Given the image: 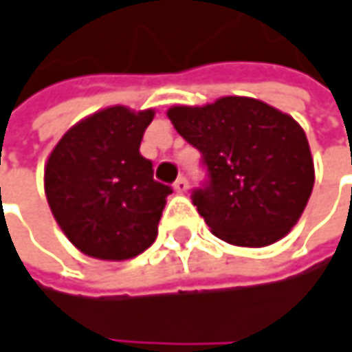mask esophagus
<instances>
[{"instance_id": "obj_1", "label": "esophagus", "mask_w": 352, "mask_h": 352, "mask_svg": "<svg viewBox=\"0 0 352 352\" xmlns=\"http://www.w3.org/2000/svg\"><path fill=\"white\" fill-rule=\"evenodd\" d=\"M173 189H175L177 193H187V189H189V181H187V177H179L175 183H173Z\"/></svg>"}]
</instances>
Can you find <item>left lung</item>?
<instances>
[{"label":"left lung","instance_id":"1","mask_svg":"<svg viewBox=\"0 0 352 352\" xmlns=\"http://www.w3.org/2000/svg\"><path fill=\"white\" fill-rule=\"evenodd\" d=\"M167 116L201 153L206 181L191 201L217 238L262 248L294 228L312 193L314 165L292 116L243 96L173 107Z\"/></svg>","mask_w":352,"mask_h":352}]
</instances>
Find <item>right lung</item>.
Listing matches in <instances>:
<instances>
[{
	"instance_id": "right-lung-1",
	"label": "right lung",
	"mask_w": 352,
	"mask_h": 352,
	"mask_svg": "<svg viewBox=\"0 0 352 352\" xmlns=\"http://www.w3.org/2000/svg\"><path fill=\"white\" fill-rule=\"evenodd\" d=\"M153 111L111 107L72 126L52 151L44 187L50 209L80 252L129 260L155 238L173 189L153 179L139 151Z\"/></svg>"
}]
</instances>
